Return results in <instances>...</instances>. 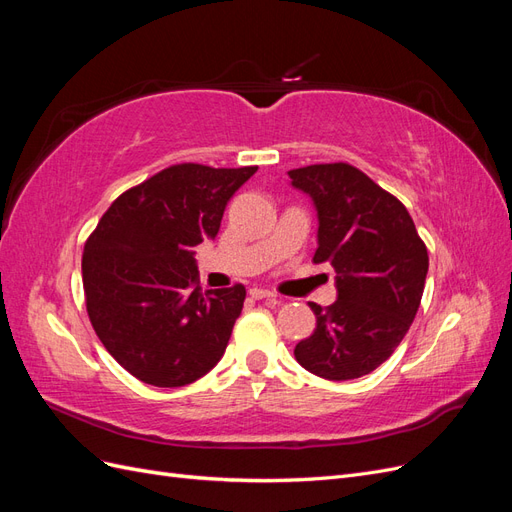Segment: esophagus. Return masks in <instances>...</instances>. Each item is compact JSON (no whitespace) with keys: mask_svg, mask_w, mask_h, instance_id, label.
Returning a JSON list of instances; mask_svg holds the SVG:
<instances>
[{"mask_svg":"<svg viewBox=\"0 0 512 512\" xmlns=\"http://www.w3.org/2000/svg\"><path fill=\"white\" fill-rule=\"evenodd\" d=\"M250 297L252 299H275V294L265 288H250Z\"/></svg>","mask_w":512,"mask_h":512,"instance_id":"obj_1","label":"esophagus"}]
</instances>
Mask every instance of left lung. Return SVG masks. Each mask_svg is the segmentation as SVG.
Listing matches in <instances>:
<instances>
[{"label": "left lung", "instance_id": "1", "mask_svg": "<svg viewBox=\"0 0 512 512\" xmlns=\"http://www.w3.org/2000/svg\"><path fill=\"white\" fill-rule=\"evenodd\" d=\"M288 175L318 209L314 262H329L337 273V301L309 303L316 331L294 356L324 380L361 378L389 359L410 329L429 269L427 245L404 203L356 166L312 164Z\"/></svg>", "mask_w": 512, "mask_h": 512}]
</instances>
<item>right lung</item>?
Masks as SVG:
<instances>
[{"label": "right lung", "instance_id": "1", "mask_svg": "<svg viewBox=\"0 0 512 512\" xmlns=\"http://www.w3.org/2000/svg\"><path fill=\"white\" fill-rule=\"evenodd\" d=\"M258 166L173 164L113 200L83 252V290L96 335L145 384L185 386L222 359L245 286L200 290L194 247Z\"/></svg>", "mask_w": 512, "mask_h": 512}]
</instances>
